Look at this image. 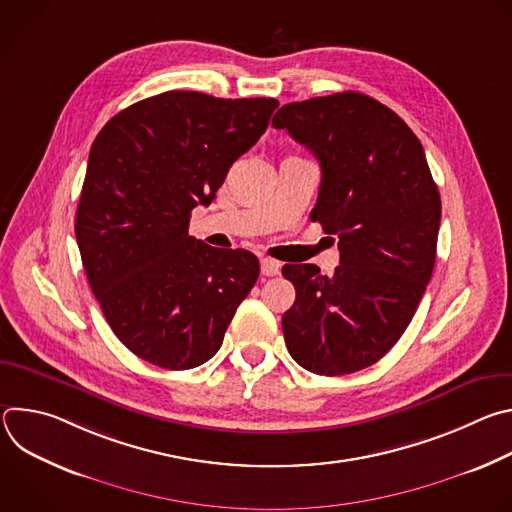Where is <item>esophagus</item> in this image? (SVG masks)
Returning <instances> with one entry per match:
<instances>
[{
	"mask_svg": "<svg viewBox=\"0 0 512 512\" xmlns=\"http://www.w3.org/2000/svg\"><path fill=\"white\" fill-rule=\"evenodd\" d=\"M279 269H281V263H279V261H275V259H269V257L261 259V273H263L265 277L277 275V273H279Z\"/></svg>",
	"mask_w": 512,
	"mask_h": 512,
	"instance_id": "34e87169",
	"label": "esophagus"
}]
</instances>
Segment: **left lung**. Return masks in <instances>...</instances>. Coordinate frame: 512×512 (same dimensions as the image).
Instances as JSON below:
<instances>
[{
    "label": "left lung",
    "mask_w": 512,
    "mask_h": 512,
    "mask_svg": "<svg viewBox=\"0 0 512 512\" xmlns=\"http://www.w3.org/2000/svg\"><path fill=\"white\" fill-rule=\"evenodd\" d=\"M275 129L318 158L310 212L338 237L340 265H283L296 302L283 318L287 350L310 373L338 377L383 358L409 326L435 263L442 200L417 135L373 97L346 91L287 103Z\"/></svg>",
    "instance_id": "obj_1"
}]
</instances>
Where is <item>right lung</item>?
<instances>
[{"instance_id":"right-lung-1","label":"right lung","mask_w":512,"mask_h":512,"mask_svg":"<svg viewBox=\"0 0 512 512\" xmlns=\"http://www.w3.org/2000/svg\"><path fill=\"white\" fill-rule=\"evenodd\" d=\"M277 105L168 91L119 111L95 137L75 235L105 320L139 358L186 371L221 348L259 261L190 237V212L212 202Z\"/></svg>"}]
</instances>
